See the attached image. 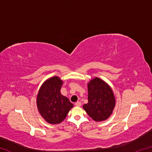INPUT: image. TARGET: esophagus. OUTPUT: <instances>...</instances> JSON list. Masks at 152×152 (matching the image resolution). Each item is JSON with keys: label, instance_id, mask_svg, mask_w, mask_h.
Here are the masks:
<instances>
[{"label": "esophagus", "instance_id": "esophagus-1", "mask_svg": "<svg viewBox=\"0 0 152 152\" xmlns=\"http://www.w3.org/2000/svg\"><path fill=\"white\" fill-rule=\"evenodd\" d=\"M75 105L76 107H80L81 106V102H76L75 103Z\"/></svg>", "mask_w": 152, "mask_h": 152}]
</instances>
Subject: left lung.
Masks as SVG:
<instances>
[{
    "label": "left lung",
    "mask_w": 152,
    "mask_h": 152,
    "mask_svg": "<svg viewBox=\"0 0 152 152\" xmlns=\"http://www.w3.org/2000/svg\"><path fill=\"white\" fill-rule=\"evenodd\" d=\"M88 103L83 109L96 122L107 120L115 107V98L112 88L103 80L95 77L88 84Z\"/></svg>",
    "instance_id": "obj_1"
}]
</instances>
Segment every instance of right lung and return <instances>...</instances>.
I'll return each mask as SVG.
<instances>
[{
	"mask_svg": "<svg viewBox=\"0 0 152 152\" xmlns=\"http://www.w3.org/2000/svg\"><path fill=\"white\" fill-rule=\"evenodd\" d=\"M63 81L57 76L43 82L38 91L37 107L42 117L50 124H59L66 119L74 107L66 96L61 94Z\"/></svg>",
	"mask_w": 152,
	"mask_h": 152,
	"instance_id": "1",
	"label": "right lung"
}]
</instances>
